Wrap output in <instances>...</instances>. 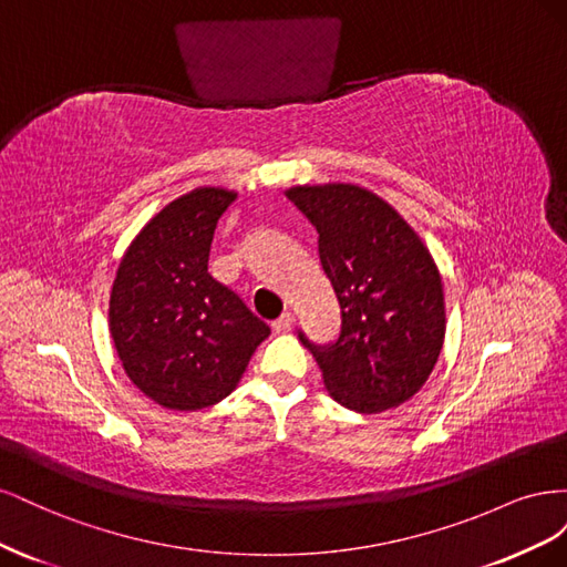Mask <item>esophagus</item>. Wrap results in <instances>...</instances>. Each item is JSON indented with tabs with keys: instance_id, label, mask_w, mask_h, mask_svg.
Here are the masks:
<instances>
[{
	"instance_id": "1",
	"label": "esophagus",
	"mask_w": 567,
	"mask_h": 567,
	"mask_svg": "<svg viewBox=\"0 0 567 567\" xmlns=\"http://www.w3.org/2000/svg\"><path fill=\"white\" fill-rule=\"evenodd\" d=\"M293 323H296V317L290 312H284L277 321H271V329L277 333H288L290 329H293Z\"/></svg>"
}]
</instances>
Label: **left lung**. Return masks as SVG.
I'll return each mask as SVG.
<instances>
[{
    "label": "left lung",
    "instance_id": "8db88e82",
    "mask_svg": "<svg viewBox=\"0 0 567 567\" xmlns=\"http://www.w3.org/2000/svg\"><path fill=\"white\" fill-rule=\"evenodd\" d=\"M286 196L319 234V260L340 305L336 342L300 331L331 398L379 414L421 390L444 340L442 279L419 234L354 184L293 186Z\"/></svg>",
    "mask_w": 567,
    "mask_h": 567
}]
</instances>
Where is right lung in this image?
Listing matches in <instances>:
<instances>
[{"label":"right lung","mask_w":567,"mask_h":567,"mask_svg":"<svg viewBox=\"0 0 567 567\" xmlns=\"http://www.w3.org/2000/svg\"><path fill=\"white\" fill-rule=\"evenodd\" d=\"M234 192L194 188L153 217L117 267L109 326L130 381L175 411L213 406L241 381L269 326L210 277L215 227Z\"/></svg>","instance_id":"1"}]
</instances>
